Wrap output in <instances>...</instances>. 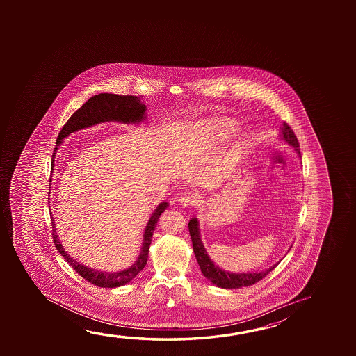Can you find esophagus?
<instances>
[{
	"instance_id": "esophagus-1",
	"label": "esophagus",
	"mask_w": 356,
	"mask_h": 356,
	"mask_svg": "<svg viewBox=\"0 0 356 356\" xmlns=\"http://www.w3.org/2000/svg\"><path fill=\"white\" fill-rule=\"evenodd\" d=\"M179 201H180V204L184 207H188V206H195V204H197V197L193 195V193H182L180 198H179Z\"/></svg>"
}]
</instances>
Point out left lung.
Listing matches in <instances>:
<instances>
[{
	"mask_svg": "<svg viewBox=\"0 0 356 356\" xmlns=\"http://www.w3.org/2000/svg\"><path fill=\"white\" fill-rule=\"evenodd\" d=\"M280 138L286 141L288 145L293 146L296 149V152H298V155L300 156L297 136L286 122H283ZM188 231H190V236H191V241H193V252H195V256L197 259L201 272L207 280L212 282L215 286H220V288L236 289V288H242V286H252L257 282L263 280L266 275H268L278 266V263H277V264H274L273 267L266 269L263 272H258V273H229L227 270L220 268L218 266H216L215 263L211 261L210 257L207 254V252L204 250V245L201 242L197 218L190 220Z\"/></svg>",
	"mask_w": 356,
	"mask_h": 356,
	"instance_id": "left-lung-1",
	"label": "left lung"
}]
</instances>
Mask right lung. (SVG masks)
Instances as JSON below:
<instances>
[{"instance_id":"obj_1","label":"right lung","mask_w":356,"mask_h":356,"mask_svg":"<svg viewBox=\"0 0 356 356\" xmlns=\"http://www.w3.org/2000/svg\"><path fill=\"white\" fill-rule=\"evenodd\" d=\"M145 104H143L140 98L135 97V95H118V94L109 93H100L94 95L68 119V122H65V127L60 130L57 141H56L57 145L54 147V152H53L52 170L57 149L60 145L62 140L68 135L74 133L76 130L89 128L95 124L111 122V120L125 122V124H130V122L136 124V122L145 119ZM168 206H169L168 202H163V204H159L156 210L152 212V217L146 225L144 236H143L144 239H143L140 254L138 257L136 262L130 268L124 269L120 272H115V273L100 272V270L89 268L87 266H83L82 263L70 258V254L65 251L63 245H60L58 234L56 232V229H54L56 227L52 222L53 242L59 253L65 257V261L72 266V268L74 269L79 275H82L83 278L87 280L89 283H92L94 286H102V288H115V286H124L130 280H134L135 277L140 273L145 267L146 261L149 257V247L152 245V234L156 227L159 217Z\"/></svg>"}]
</instances>
